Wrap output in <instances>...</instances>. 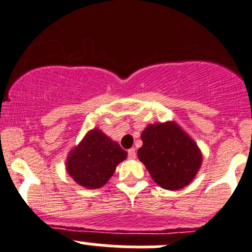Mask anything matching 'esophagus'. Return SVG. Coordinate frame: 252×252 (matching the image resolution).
Masks as SVG:
<instances>
[{
  "label": "esophagus",
  "instance_id": "1",
  "mask_svg": "<svg viewBox=\"0 0 252 252\" xmlns=\"http://www.w3.org/2000/svg\"><path fill=\"white\" fill-rule=\"evenodd\" d=\"M128 157L130 159H134L136 157V152H135V149H134V147H131V149L128 150Z\"/></svg>",
  "mask_w": 252,
  "mask_h": 252
}]
</instances>
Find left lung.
I'll list each match as a JSON object with an SVG mask.
<instances>
[{"instance_id":"8db88e82","label":"left lung","mask_w":252,"mask_h":252,"mask_svg":"<svg viewBox=\"0 0 252 252\" xmlns=\"http://www.w3.org/2000/svg\"><path fill=\"white\" fill-rule=\"evenodd\" d=\"M141 140L139 159L161 188L182 189L196 177L202 163L201 150L175 122L149 124Z\"/></svg>"}]
</instances>
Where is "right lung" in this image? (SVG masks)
Masks as SVG:
<instances>
[{
    "mask_svg": "<svg viewBox=\"0 0 252 252\" xmlns=\"http://www.w3.org/2000/svg\"><path fill=\"white\" fill-rule=\"evenodd\" d=\"M126 151L98 128L85 134L65 159V169L75 183L88 189L103 187L116 167L126 158Z\"/></svg>",
    "mask_w": 252,
    "mask_h": 252,
    "instance_id": "obj_1",
    "label": "right lung"
}]
</instances>
